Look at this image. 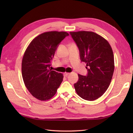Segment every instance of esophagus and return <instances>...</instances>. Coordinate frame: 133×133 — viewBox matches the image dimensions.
Masks as SVG:
<instances>
[{"mask_svg": "<svg viewBox=\"0 0 133 133\" xmlns=\"http://www.w3.org/2000/svg\"><path fill=\"white\" fill-rule=\"evenodd\" d=\"M70 74V73L69 72H64V77H67V76H68Z\"/></svg>", "mask_w": 133, "mask_h": 133, "instance_id": "1", "label": "esophagus"}]
</instances>
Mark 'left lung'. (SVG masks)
Returning a JSON list of instances; mask_svg holds the SVG:
<instances>
[{"label": "left lung", "mask_w": 133, "mask_h": 133, "mask_svg": "<svg viewBox=\"0 0 133 133\" xmlns=\"http://www.w3.org/2000/svg\"><path fill=\"white\" fill-rule=\"evenodd\" d=\"M79 48L82 62L86 63L87 76L78 74L74 84L77 94L83 99L101 97L110 85L114 70L112 48L106 39L94 32H70Z\"/></svg>", "instance_id": "8db88e82"}]
</instances>
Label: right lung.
Here are the masks:
<instances>
[{"instance_id": "obj_1", "label": "right lung", "mask_w": 133, "mask_h": 133, "mask_svg": "<svg viewBox=\"0 0 133 133\" xmlns=\"http://www.w3.org/2000/svg\"><path fill=\"white\" fill-rule=\"evenodd\" d=\"M68 35L65 31L43 32L34 39L25 51L22 77L26 88L39 100L52 98L63 81V74L50 70V66L58 44Z\"/></svg>"}]
</instances>
